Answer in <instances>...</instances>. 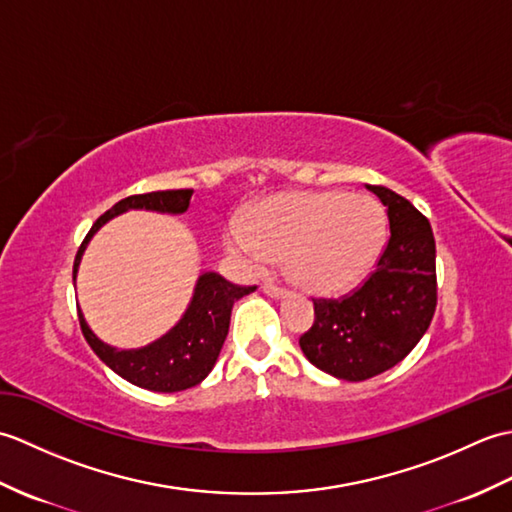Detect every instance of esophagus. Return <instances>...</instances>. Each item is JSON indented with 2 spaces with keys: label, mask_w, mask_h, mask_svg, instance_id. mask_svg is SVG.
I'll return each instance as SVG.
<instances>
[{
  "label": "esophagus",
  "mask_w": 512,
  "mask_h": 512,
  "mask_svg": "<svg viewBox=\"0 0 512 512\" xmlns=\"http://www.w3.org/2000/svg\"><path fill=\"white\" fill-rule=\"evenodd\" d=\"M262 290H264V295H268V297H275V299H279V297H284V295H286V290L281 288V286H277V284H273V281H264V284H262Z\"/></svg>",
  "instance_id": "obj_1"
}]
</instances>
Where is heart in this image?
Here are the masks:
<instances>
[{"mask_svg": "<svg viewBox=\"0 0 512 512\" xmlns=\"http://www.w3.org/2000/svg\"><path fill=\"white\" fill-rule=\"evenodd\" d=\"M385 211L369 195L292 191L255 204L226 226V246L250 268L288 255V275L317 295H339L383 248Z\"/></svg>", "mask_w": 512, "mask_h": 512, "instance_id": "1", "label": "heart"}]
</instances>
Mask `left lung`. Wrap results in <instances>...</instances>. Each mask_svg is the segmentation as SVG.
Listing matches in <instances>:
<instances>
[{"label": "left lung", "mask_w": 512, "mask_h": 512, "mask_svg": "<svg viewBox=\"0 0 512 512\" xmlns=\"http://www.w3.org/2000/svg\"><path fill=\"white\" fill-rule=\"evenodd\" d=\"M387 206L389 239L376 268L341 299H312L314 323L299 336L308 361L341 380H367L398 365L438 306L436 239L427 217L402 195L367 184Z\"/></svg>", "instance_id": "1"}]
</instances>
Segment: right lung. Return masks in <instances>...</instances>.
<instances>
[{
  "mask_svg": "<svg viewBox=\"0 0 512 512\" xmlns=\"http://www.w3.org/2000/svg\"><path fill=\"white\" fill-rule=\"evenodd\" d=\"M193 189H173V191H151L129 195V198L116 202L110 211H105L99 220L94 222L90 233L85 235L83 244L76 253L72 277H76L81 255L90 237L99 228L112 220L114 215L125 213L129 209H147L160 213H184L189 209ZM257 286H235L217 273H204L195 286L191 306L184 312L180 323L162 339L154 341L140 350H116V347L105 345L94 336L88 328L83 314L79 312V323L85 341L90 343L92 350L101 361L114 369V372L129 380L136 387L149 391H162V394H173L200 385L209 376L217 356L224 345L228 334V323H231V310L237 299L255 292Z\"/></svg>",
  "mask_w": 512,
  "mask_h": 512,
  "instance_id": "obj_1",
  "label": "right lung"
}]
</instances>
